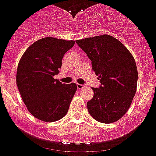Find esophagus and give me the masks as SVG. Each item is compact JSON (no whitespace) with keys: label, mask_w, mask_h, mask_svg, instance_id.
Returning <instances> with one entry per match:
<instances>
[{"label":"esophagus","mask_w":156,"mask_h":156,"mask_svg":"<svg viewBox=\"0 0 156 156\" xmlns=\"http://www.w3.org/2000/svg\"><path fill=\"white\" fill-rule=\"evenodd\" d=\"M85 87V86L84 85H81V84H77V88H78V90H82V88H84Z\"/></svg>","instance_id":"obj_1"}]
</instances>
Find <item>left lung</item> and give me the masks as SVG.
<instances>
[{"mask_svg": "<svg viewBox=\"0 0 156 156\" xmlns=\"http://www.w3.org/2000/svg\"><path fill=\"white\" fill-rule=\"evenodd\" d=\"M87 54L92 69L101 82L92 88L94 96L87 102L90 115L102 123L120 119L128 111L137 90L138 70L127 48L107 34L76 41Z\"/></svg>", "mask_w": 156, "mask_h": 156, "instance_id": "8db88e82", "label": "left lung"}]
</instances>
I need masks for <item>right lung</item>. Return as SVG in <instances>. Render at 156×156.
<instances>
[{
	"mask_svg": "<svg viewBox=\"0 0 156 156\" xmlns=\"http://www.w3.org/2000/svg\"><path fill=\"white\" fill-rule=\"evenodd\" d=\"M74 41L48 37L33 43L19 61L16 82L30 113L43 122H55L67 114L77 85L54 79L64 54Z\"/></svg>",
	"mask_w": 156,
	"mask_h": 156,
	"instance_id": "add662e5",
	"label": "right lung"
}]
</instances>
